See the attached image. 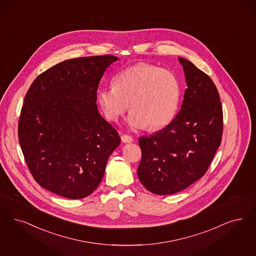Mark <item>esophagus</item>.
<instances>
[{"mask_svg":"<svg viewBox=\"0 0 256 256\" xmlns=\"http://www.w3.org/2000/svg\"><path fill=\"white\" fill-rule=\"evenodd\" d=\"M121 140L124 144H128V142H132L133 138L132 136H130V135H126V134H124L122 135V137H121Z\"/></svg>","mask_w":256,"mask_h":256,"instance_id":"esophagus-1","label":"esophagus"}]
</instances>
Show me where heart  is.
Segmentation results:
<instances>
[{
	"label": "heart",
	"mask_w": 256,
	"mask_h": 256,
	"mask_svg": "<svg viewBox=\"0 0 256 256\" xmlns=\"http://www.w3.org/2000/svg\"><path fill=\"white\" fill-rule=\"evenodd\" d=\"M180 96V83L172 70L139 63L118 72L114 86L98 92V103L106 119L117 122L128 108L126 122L133 130H159L171 122Z\"/></svg>",
	"instance_id": "b5f03b06"
}]
</instances>
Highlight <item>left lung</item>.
I'll return each instance as SVG.
<instances>
[{
    "label": "left lung",
    "instance_id": "left-lung-1",
    "mask_svg": "<svg viewBox=\"0 0 256 256\" xmlns=\"http://www.w3.org/2000/svg\"><path fill=\"white\" fill-rule=\"evenodd\" d=\"M187 88L182 108L171 123L150 137L142 136L137 175L156 194L178 193L207 172L220 146L223 112L211 78L184 58Z\"/></svg>",
    "mask_w": 256,
    "mask_h": 256
}]
</instances>
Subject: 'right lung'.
<instances>
[{
	"label": "right lung",
	"instance_id": "obj_1",
	"mask_svg": "<svg viewBox=\"0 0 256 256\" xmlns=\"http://www.w3.org/2000/svg\"><path fill=\"white\" fill-rule=\"evenodd\" d=\"M119 58L112 54L60 62L40 74L24 97L18 142L36 182L78 200L101 182L121 139L96 106L99 82Z\"/></svg>",
	"mask_w": 256,
	"mask_h": 256
}]
</instances>
